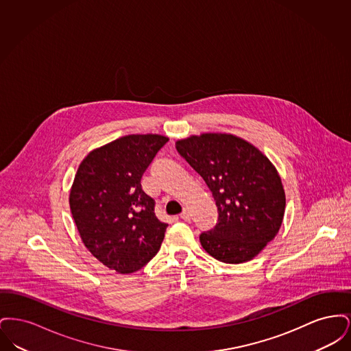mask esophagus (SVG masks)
Returning a JSON list of instances; mask_svg holds the SVG:
<instances>
[{
  "label": "esophagus",
  "instance_id": "obj_1",
  "mask_svg": "<svg viewBox=\"0 0 351 351\" xmlns=\"http://www.w3.org/2000/svg\"><path fill=\"white\" fill-rule=\"evenodd\" d=\"M180 218H183L185 221H189L191 219V212L188 208H184L183 212L180 213Z\"/></svg>",
  "mask_w": 351,
  "mask_h": 351
}]
</instances>
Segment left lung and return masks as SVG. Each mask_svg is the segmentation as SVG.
<instances>
[{"mask_svg":"<svg viewBox=\"0 0 351 351\" xmlns=\"http://www.w3.org/2000/svg\"><path fill=\"white\" fill-rule=\"evenodd\" d=\"M176 150L210 189L218 222L200 234L201 246L223 263L251 261L279 232L285 195L276 168L249 142L229 134H202Z\"/></svg>","mask_w":351,"mask_h":351,"instance_id":"8db88e82","label":"left lung"}]
</instances>
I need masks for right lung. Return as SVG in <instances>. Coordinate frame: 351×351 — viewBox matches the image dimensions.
I'll return each instance as SVG.
<instances>
[{"mask_svg": "<svg viewBox=\"0 0 351 351\" xmlns=\"http://www.w3.org/2000/svg\"><path fill=\"white\" fill-rule=\"evenodd\" d=\"M167 142L158 134L122 136L89 152L75 176L69 206L84 245L119 274L146 266L163 242L168 225L141 179Z\"/></svg>", "mask_w": 351, "mask_h": 351, "instance_id": "add662e5", "label": "right lung"}]
</instances>
